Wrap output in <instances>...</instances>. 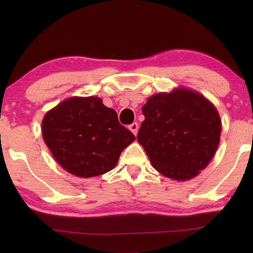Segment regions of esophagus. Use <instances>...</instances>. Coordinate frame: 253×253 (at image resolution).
Listing matches in <instances>:
<instances>
[{
  "mask_svg": "<svg viewBox=\"0 0 253 253\" xmlns=\"http://www.w3.org/2000/svg\"><path fill=\"white\" fill-rule=\"evenodd\" d=\"M138 129H139V126H138V123L137 122H133V123H131L130 126H129V130L131 131V132H132L134 136H136L137 134V132H138Z\"/></svg>",
  "mask_w": 253,
  "mask_h": 253,
  "instance_id": "esophagus-1",
  "label": "esophagus"
}]
</instances>
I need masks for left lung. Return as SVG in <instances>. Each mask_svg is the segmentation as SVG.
<instances>
[{
    "mask_svg": "<svg viewBox=\"0 0 253 253\" xmlns=\"http://www.w3.org/2000/svg\"><path fill=\"white\" fill-rule=\"evenodd\" d=\"M137 140L151 164L166 177L191 179L219 146L221 121L212 103L191 89L158 93L143 106Z\"/></svg>",
    "mask_w": 253,
    "mask_h": 253,
    "instance_id": "1",
    "label": "left lung"
}]
</instances>
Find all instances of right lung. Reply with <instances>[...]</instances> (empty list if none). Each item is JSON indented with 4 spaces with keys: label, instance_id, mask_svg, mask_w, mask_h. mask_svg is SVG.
Here are the masks:
<instances>
[{
    "label": "right lung",
    "instance_id": "right-lung-1",
    "mask_svg": "<svg viewBox=\"0 0 253 253\" xmlns=\"http://www.w3.org/2000/svg\"><path fill=\"white\" fill-rule=\"evenodd\" d=\"M42 137L61 167L84 178L112 170L136 139L98 96H72L58 103L43 117Z\"/></svg>",
    "mask_w": 253,
    "mask_h": 253
}]
</instances>
